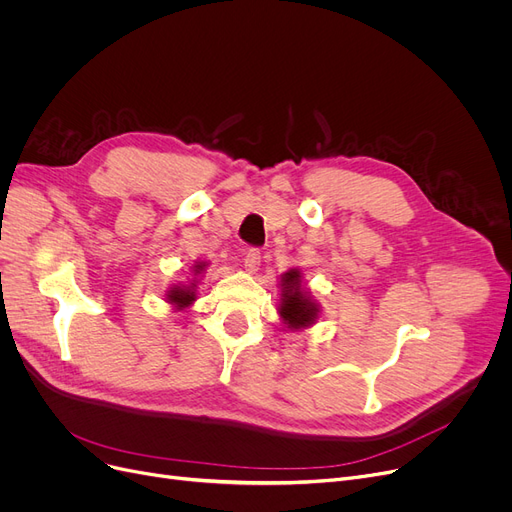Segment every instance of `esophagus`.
<instances>
[{
    "label": "esophagus",
    "mask_w": 512,
    "mask_h": 512,
    "mask_svg": "<svg viewBox=\"0 0 512 512\" xmlns=\"http://www.w3.org/2000/svg\"><path fill=\"white\" fill-rule=\"evenodd\" d=\"M242 263H245V270L249 274H255L259 270V265H261V253L257 249H249L245 253V261H242Z\"/></svg>",
    "instance_id": "esophagus-1"
}]
</instances>
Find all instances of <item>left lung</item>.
I'll list each match as a JSON object with an SVG mask.
<instances>
[{
  "instance_id": "obj_1",
  "label": "left lung",
  "mask_w": 512,
  "mask_h": 512,
  "mask_svg": "<svg viewBox=\"0 0 512 512\" xmlns=\"http://www.w3.org/2000/svg\"><path fill=\"white\" fill-rule=\"evenodd\" d=\"M280 303L278 315L282 324L290 332H305L317 324L321 315V305L305 286L303 272L299 267H290L280 276Z\"/></svg>"
}]
</instances>
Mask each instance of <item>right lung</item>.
Segmentation results:
<instances>
[{
    "label": "right lung",
    "mask_w": 512,
    "mask_h": 512,
    "mask_svg": "<svg viewBox=\"0 0 512 512\" xmlns=\"http://www.w3.org/2000/svg\"><path fill=\"white\" fill-rule=\"evenodd\" d=\"M207 267H209V261H195L191 270H188L191 278H186V282H176V284L168 286L164 290V301L176 311L191 309L197 301L199 278L207 272Z\"/></svg>",
    "instance_id": "add662e5"
}]
</instances>
